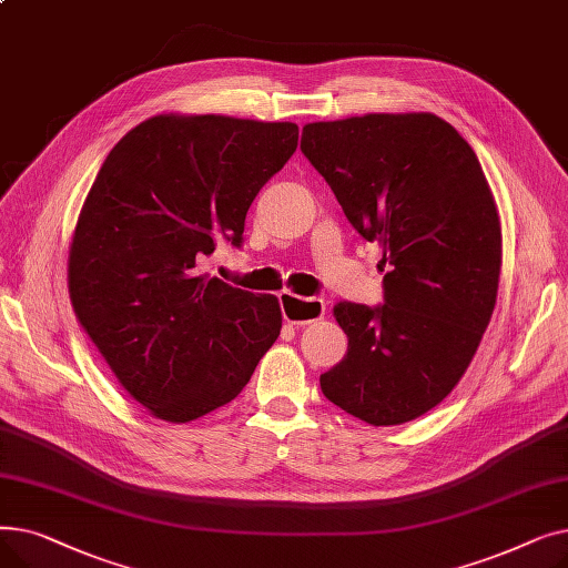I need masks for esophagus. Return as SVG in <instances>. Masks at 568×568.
Listing matches in <instances>:
<instances>
[{
  "label": "esophagus",
  "instance_id": "obj_1",
  "mask_svg": "<svg viewBox=\"0 0 568 568\" xmlns=\"http://www.w3.org/2000/svg\"><path fill=\"white\" fill-rule=\"evenodd\" d=\"M281 311L287 324L304 326L324 317V302L322 300H306V296H296L292 292L281 294Z\"/></svg>",
  "mask_w": 568,
  "mask_h": 568
}]
</instances>
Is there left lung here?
Returning <instances> with one entry per match:
<instances>
[{
  "instance_id": "left-lung-1",
  "label": "left lung",
  "mask_w": 568,
  "mask_h": 568,
  "mask_svg": "<svg viewBox=\"0 0 568 568\" xmlns=\"http://www.w3.org/2000/svg\"><path fill=\"white\" fill-rule=\"evenodd\" d=\"M302 152L386 266L382 306H334L347 354L320 375L322 394L371 426L407 424L454 392L493 317L501 223L490 184L433 112L313 122Z\"/></svg>"
}]
</instances>
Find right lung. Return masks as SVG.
Instances as JSON below:
<instances>
[{
    "instance_id": "add662e5",
    "label": "right lung",
    "mask_w": 568,
    "mask_h": 568,
    "mask_svg": "<svg viewBox=\"0 0 568 568\" xmlns=\"http://www.w3.org/2000/svg\"><path fill=\"white\" fill-rule=\"evenodd\" d=\"M300 126L227 114H156L119 140L69 246V296L84 334L149 414L189 424L242 394L281 334L274 294L209 276L216 239L242 244L260 189Z\"/></svg>"
}]
</instances>
